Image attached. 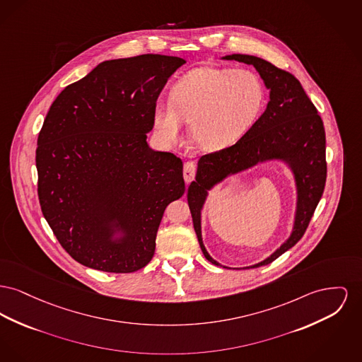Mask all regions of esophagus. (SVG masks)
<instances>
[{
  "label": "esophagus",
  "instance_id": "34e87169",
  "mask_svg": "<svg viewBox=\"0 0 362 362\" xmlns=\"http://www.w3.org/2000/svg\"><path fill=\"white\" fill-rule=\"evenodd\" d=\"M195 172H197V167H195V163H194V161L185 163V167H183V177H185V182H186V183H190V182L194 180Z\"/></svg>",
  "mask_w": 362,
  "mask_h": 362
}]
</instances>
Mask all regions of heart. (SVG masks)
Returning a JSON list of instances; mask_svg holds the SVG:
<instances>
[{
    "mask_svg": "<svg viewBox=\"0 0 362 362\" xmlns=\"http://www.w3.org/2000/svg\"><path fill=\"white\" fill-rule=\"evenodd\" d=\"M265 90L247 69L201 66L177 79L168 104L153 107V126L165 144H176L183 122H190L192 139L204 149L218 150L239 141L258 119Z\"/></svg>",
    "mask_w": 362,
    "mask_h": 362,
    "instance_id": "b5f03b06",
    "label": "heart"
}]
</instances>
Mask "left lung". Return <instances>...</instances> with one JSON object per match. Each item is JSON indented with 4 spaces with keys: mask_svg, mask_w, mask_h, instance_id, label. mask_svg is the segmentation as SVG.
<instances>
[{
    "mask_svg": "<svg viewBox=\"0 0 362 362\" xmlns=\"http://www.w3.org/2000/svg\"><path fill=\"white\" fill-rule=\"evenodd\" d=\"M224 59L253 65L271 90V100L265 112L235 145L204 154L199 158L195 180L187 192V201L201 250L212 264L218 265L205 250L201 238V209L206 192L226 176L261 161L286 160L297 180L294 231L274 255L249 267L258 268L271 264L291 249L309 227L327 180L325 129L317 109L293 74L255 56L231 54Z\"/></svg>",
    "mask_w": 362,
    "mask_h": 362,
    "instance_id": "8db88e82",
    "label": "left lung"
}]
</instances>
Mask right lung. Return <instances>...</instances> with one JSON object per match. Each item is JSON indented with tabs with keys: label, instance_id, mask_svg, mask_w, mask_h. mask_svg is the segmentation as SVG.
<instances>
[{
	"label": "right lung",
	"instance_id": "right-lung-1",
	"mask_svg": "<svg viewBox=\"0 0 362 362\" xmlns=\"http://www.w3.org/2000/svg\"><path fill=\"white\" fill-rule=\"evenodd\" d=\"M186 62L142 54L97 65L68 85L38 135V198L65 252L104 272L131 274L154 255L165 208L185 192L183 163L146 144L153 107ZM125 238L111 239L112 228Z\"/></svg>",
	"mask_w": 362,
	"mask_h": 362
}]
</instances>
